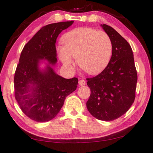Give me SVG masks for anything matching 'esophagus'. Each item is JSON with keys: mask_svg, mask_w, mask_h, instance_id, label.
<instances>
[{"mask_svg": "<svg viewBox=\"0 0 153 153\" xmlns=\"http://www.w3.org/2000/svg\"><path fill=\"white\" fill-rule=\"evenodd\" d=\"M78 83H79V86H84V85L86 84V81H85L84 79H79Z\"/></svg>", "mask_w": 153, "mask_h": 153, "instance_id": "esophagus-1", "label": "esophagus"}]
</instances>
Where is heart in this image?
<instances>
[{
  "label": "heart",
  "mask_w": 153,
  "mask_h": 153,
  "mask_svg": "<svg viewBox=\"0 0 153 153\" xmlns=\"http://www.w3.org/2000/svg\"><path fill=\"white\" fill-rule=\"evenodd\" d=\"M63 46L57 48V53L65 67L71 69L74 59L82 70L97 74L107 66L112 55V42L103 31L90 27H79L65 33L62 38Z\"/></svg>",
  "instance_id": "b5f03b06"
}]
</instances>
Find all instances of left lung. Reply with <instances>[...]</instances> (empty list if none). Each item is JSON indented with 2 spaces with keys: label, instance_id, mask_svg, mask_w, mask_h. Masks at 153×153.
I'll list each match as a JSON object with an SVG mask.
<instances>
[{
  "label": "left lung",
  "instance_id": "8db88e82",
  "mask_svg": "<svg viewBox=\"0 0 153 153\" xmlns=\"http://www.w3.org/2000/svg\"><path fill=\"white\" fill-rule=\"evenodd\" d=\"M100 25L111 38L112 56L101 73L86 79L91 91L86 107L98 120L113 121L125 114L133 104L138 76L129 43L109 25Z\"/></svg>",
  "mask_w": 153,
  "mask_h": 153
}]
</instances>
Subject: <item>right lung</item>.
<instances>
[{"label": "right lung", "instance_id": "obj_1", "mask_svg": "<svg viewBox=\"0 0 153 153\" xmlns=\"http://www.w3.org/2000/svg\"><path fill=\"white\" fill-rule=\"evenodd\" d=\"M59 22L42 27L23 48L14 77L15 97L31 120L46 122L60 111L66 97L76 90L78 79H65L54 71L55 43L62 31L73 24ZM46 64L44 69L39 65Z\"/></svg>", "mask_w": 153, "mask_h": 153}]
</instances>
